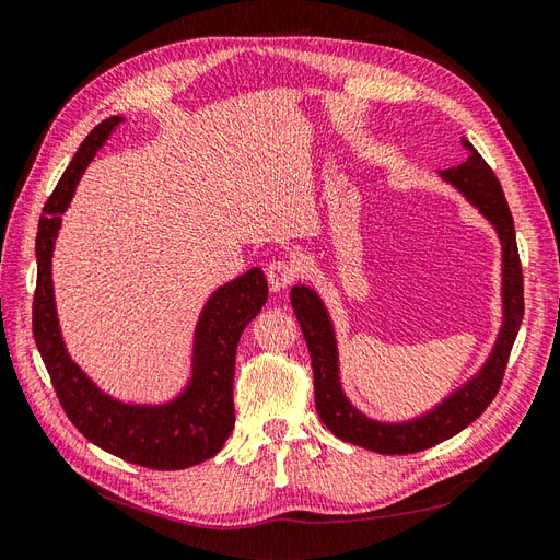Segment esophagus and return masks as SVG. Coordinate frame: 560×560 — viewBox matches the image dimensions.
Instances as JSON below:
<instances>
[{"mask_svg":"<svg viewBox=\"0 0 560 560\" xmlns=\"http://www.w3.org/2000/svg\"><path fill=\"white\" fill-rule=\"evenodd\" d=\"M298 277V265L289 260H275L267 265V279L271 291H281L285 285H291Z\"/></svg>","mask_w":560,"mask_h":560,"instance_id":"esophagus-1","label":"esophagus"}]
</instances>
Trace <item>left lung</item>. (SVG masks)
<instances>
[{
  "instance_id": "1",
  "label": "left lung",
  "mask_w": 560,
  "mask_h": 560,
  "mask_svg": "<svg viewBox=\"0 0 560 560\" xmlns=\"http://www.w3.org/2000/svg\"><path fill=\"white\" fill-rule=\"evenodd\" d=\"M462 143L468 151L466 161L456 167L440 170L438 175L452 184L494 226L501 243V326L492 352L478 374H472L421 417L409 421L371 419L357 409L342 390L336 328L322 295L305 283L291 289V305L312 357L314 402H317L319 419L336 438L378 454L423 452L462 433L466 425L476 421L499 393L513 340L523 322V271L509 203L492 167L482 161V155L472 149L466 137H462Z\"/></svg>"
}]
</instances>
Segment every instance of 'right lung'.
<instances>
[{
    "label": "right lung",
    "mask_w": 560,
    "mask_h": 560,
    "mask_svg": "<svg viewBox=\"0 0 560 560\" xmlns=\"http://www.w3.org/2000/svg\"><path fill=\"white\" fill-rule=\"evenodd\" d=\"M125 118L98 122L80 143L63 177L49 196L37 226V291L33 336L45 360L54 390L68 419L104 452L155 470H179L218 454L234 430V364L238 338L267 303V279L260 267L214 289L194 331L191 374L184 388L161 405H137L104 393L68 354L56 312L51 257L61 214L96 151Z\"/></svg>",
    "instance_id": "obj_1"
}]
</instances>
